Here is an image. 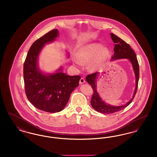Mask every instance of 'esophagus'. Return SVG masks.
<instances>
[{
    "instance_id": "1",
    "label": "esophagus",
    "mask_w": 157,
    "mask_h": 157,
    "mask_svg": "<svg viewBox=\"0 0 157 157\" xmlns=\"http://www.w3.org/2000/svg\"><path fill=\"white\" fill-rule=\"evenodd\" d=\"M85 79H84V78H81V79H80V81H79V83L80 84H82V83H85Z\"/></svg>"
}]
</instances>
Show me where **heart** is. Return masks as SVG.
Segmentation results:
<instances>
[{
    "label": "heart",
    "mask_w": 157,
    "mask_h": 157,
    "mask_svg": "<svg viewBox=\"0 0 157 157\" xmlns=\"http://www.w3.org/2000/svg\"><path fill=\"white\" fill-rule=\"evenodd\" d=\"M109 51L106 48H102L98 43H92L81 47L78 52V56L74 58L75 63L82 65V62H90L92 69L101 67L108 58Z\"/></svg>",
    "instance_id": "obj_1"
}]
</instances>
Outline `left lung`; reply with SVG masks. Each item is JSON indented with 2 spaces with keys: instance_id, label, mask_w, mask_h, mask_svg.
<instances>
[{
  "instance_id": "obj_1",
  "label": "left lung",
  "mask_w": 157,
  "mask_h": 157,
  "mask_svg": "<svg viewBox=\"0 0 157 157\" xmlns=\"http://www.w3.org/2000/svg\"><path fill=\"white\" fill-rule=\"evenodd\" d=\"M111 36L113 42L115 43L114 45V53L112 57V60L118 59H128L131 62L132 67L134 69L135 75V83L136 86L135 89L134 93L132 98L129 100L127 104L121 106H112L111 105L106 104L101 99L97 90V77L98 72H95L88 75L86 77V81L90 85H91L92 88L94 91L93 95L90 100V104L92 108L98 112L102 113H112L118 112L131 104L135 97L138 88V81L140 77V68L136 56V54L130 45L128 44L124 40L118 37L113 33H111Z\"/></svg>"
}]
</instances>
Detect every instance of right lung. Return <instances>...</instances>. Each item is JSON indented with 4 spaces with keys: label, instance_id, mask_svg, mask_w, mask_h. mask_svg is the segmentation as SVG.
<instances>
[{
    "label": "right lung",
    "instance_id": "add662e5",
    "mask_svg": "<svg viewBox=\"0 0 157 157\" xmlns=\"http://www.w3.org/2000/svg\"><path fill=\"white\" fill-rule=\"evenodd\" d=\"M58 36V30L53 29L34 42L23 65L25 89L28 100L37 109L51 113L60 112L65 108L81 79L79 75H66L62 72V67L57 73L48 75L38 69L37 58L41 49Z\"/></svg>",
    "mask_w": 157,
    "mask_h": 157
}]
</instances>
